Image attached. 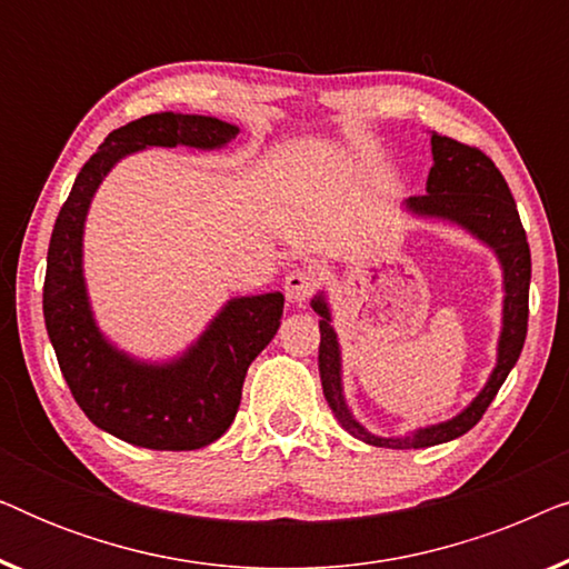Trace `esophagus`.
Segmentation results:
<instances>
[{"mask_svg":"<svg viewBox=\"0 0 569 569\" xmlns=\"http://www.w3.org/2000/svg\"><path fill=\"white\" fill-rule=\"evenodd\" d=\"M318 277L310 269H295L284 277V295L290 302H306L316 292Z\"/></svg>","mask_w":569,"mask_h":569,"instance_id":"obj_1","label":"esophagus"}]
</instances>
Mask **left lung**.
<instances>
[{
    "mask_svg": "<svg viewBox=\"0 0 569 569\" xmlns=\"http://www.w3.org/2000/svg\"><path fill=\"white\" fill-rule=\"evenodd\" d=\"M435 166L427 176V193L409 197L407 209L419 217H440V220L461 224L487 243L497 253L505 274V302H502V333L497 347V368L489 376L481 393L466 407L461 415L448 422L422 427V430L403 435V438H378L365 430L349 415L345 393H341V357L339 341L331 329V313L323 295H316L310 302L321 316V347H318V370L321 386L337 422L349 435L376 448H430L440 442L461 438L485 417V411L500 391L512 365L518 362L528 331V284H531V248H528L526 230L520 224L516 199L505 183V178L492 160L479 147L456 142V139L432 134Z\"/></svg>",
    "mask_w": 569,
    "mask_h": 569,
    "instance_id": "8db88e82",
    "label": "left lung"
}]
</instances>
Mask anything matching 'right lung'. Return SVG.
Here are the masks:
<instances>
[{
  "label": "right lung",
  "instance_id": "1",
  "mask_svg": "<svg viewBox=\"0 0 569 569\" xmlns=\"http://www.w3.org/2000/svg\"><path fill=\"white\" fill-rule=\"evenodd\" d=\"M238 127L212 116L150 113L111 131L74 178L53 224L43 282L46 331L74 401L100 430L152 450H197L222 438L238 415L243 380L282 321L284 295L236 298L189 352L166 365L131 360L108 345L82 277V230L92 193L123 154L144 147L217 150Z\"/></svg>",
  "mask_w": 569,
  "mask_h": 569
}]
</instances>
